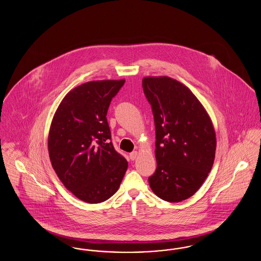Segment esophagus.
<instances>
[{
  "label": "esophagus",
  "mask_w": 261,
  "mask_h": 261,
  "mask_svg": "<svg viewBox=\"0 0 261 261\" xmlns=\"http://www.w3.org/2000/svg\"><path fill=\"white\" fill-rule=\"evenodd\" d=\"M137 155H138V152H137L136 150H134V151L130 152L129 158H130L131 161H134V160H136Z\"/></svg>",
  "instance_id": "34e87169"
}]
</instances>
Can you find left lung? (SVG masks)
I'll return each mask as SVG.
<instances>
[{"label": "left lung", "mask_w": 261, "mask_h": 261, "mask_svg": "<svg viewBox=\"0 0 261 261\" xmlns=\"http://www.w3.org/2000/svg\"><path fill=\"white\" fill-rule=\"evenodd\" d=\"M143 90L155 127V172L149 177L161 199L192 197L211 172L216 138L208 114L196 96L172 78L146 77Z\"/></svg>", "instance_id": "obj_1"}]
</instances>
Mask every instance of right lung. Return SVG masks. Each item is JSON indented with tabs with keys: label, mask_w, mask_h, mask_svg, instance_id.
<instances>
[{
	"label": "right lung",
	"mask_w": 261,
	"mask_h": 261,
	"mask_svg": "<svg viewBox=\"0 0 261 261\" xmlns=\"http://www.w3.org/2000/svg\"><path fill=\"white\" fill-rule=\"evenodd\" d=\"M125 80L84 83L62 100L50 124L49 155L64 187L78 199L99 203L120 186L128 167L112 142L107 113Z\"/></svg>",
	"instance_id": "right-lung-1"
}]
</instances>
